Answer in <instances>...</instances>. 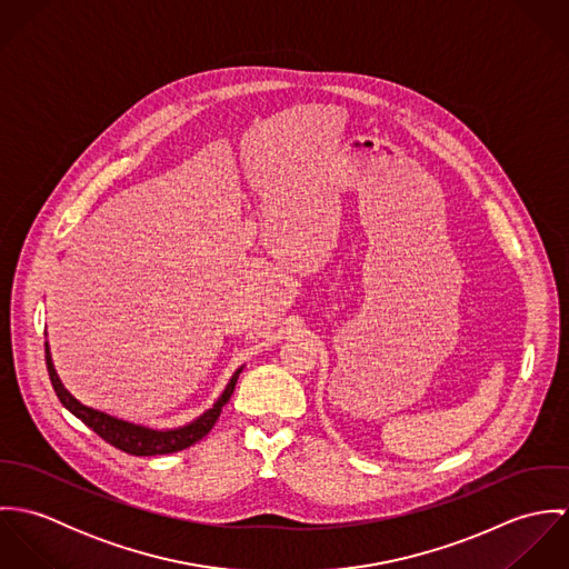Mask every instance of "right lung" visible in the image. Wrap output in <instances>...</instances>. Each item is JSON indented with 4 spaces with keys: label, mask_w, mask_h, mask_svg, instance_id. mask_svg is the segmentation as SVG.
<instances>
[{
    "label": "right lung",
    "mask_w": 569,
    "mask_h": 569,
    "mask_svg": "<svg viewBox=\"0 0 569 569\" xmlns=\"http://www.w3.org/2000/svg\"><path fill=\"white\" fill-rule=\"evenodd\" d=\"M46 363H48V375L52 381V388L59 397V401L68 411H72L79 420H82L91 431H96L102 440H107L109 445H113L116 449L131 453V456H163V453H174L181 449H188L190 445H194L197 440H201L203 436H208V431L214 427V422L221 416V409L230 401L234 386L239 381V375L243 372L244 366H241L232 379L228 381L226 390L221 392V397L214 401V406L206 409L201 416H197L194 420H190L188 425L181 427H172V429H153L147 425H138V422H129L122 418H116L111 413H104L100 409L82 406L79 399H74L70 395V390L61 383L54 363H52V355H50V346L46 341Z\"/></svg>",
    "instance_id": "1"
}]
</instances>
